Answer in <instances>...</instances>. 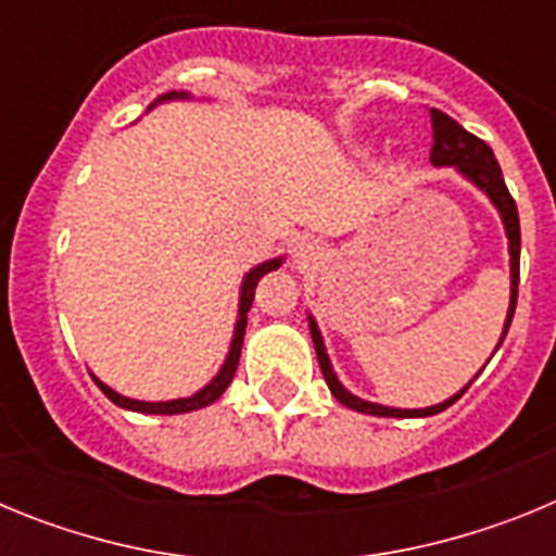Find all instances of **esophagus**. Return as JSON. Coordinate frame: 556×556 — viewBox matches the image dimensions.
Instances as JSON below:
<instances>
[{
  "label": "esophagus",
  "instance_id": "esophagus-1",
  "mask_svg": "<svg viewBox=\"0 0 556 556\" xmlns=\"http://www.w3.org/2000/svg\"><path fill=\"white\" fill-rule=\"evenodd\" d=\"M294 258H298V262H308V258H312V250H308L306 244H298V248H294Z\"/></svg>",
  "mask_w": 556,
  "mask_h": 556
}]
</instances>
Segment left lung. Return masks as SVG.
<instances>
[{"mask_svg":"<svg viewBox=\"0 0 556 556\" xmlns=\"http://www.w3.org/2000/svg\"><path fill=\"white\" fill-rule=\"evenodd\" d=\"M429 119H431V164L437 166H456V169L465 175V178L473 180L481 191H488L490 200L495 203V208L501 211V219H504V228H507L509 236V262H513V301H509V314H507V326H504V333H501V342L507 337L509 323H513L515 314V303H518V278H520V223H518V205H515L513 194H509L507 184H504V175H501V166L495 161L493 150H490L479 136L468 132L465 127L459 125L456 119H451L448 113L437 111V108H429ZM312 326V339H314V351H317V362H320L323 378H326L328 390L331 395L337 397L339 404H345L348 409L365 412V415H376V417H429L437 415V412L448 409L451 404H456L468 387L473 384L470 381L468 387L462 392H456L454 397H448L445 404L429 406V409H390V406H378V404H367L362 397L351 395L345 387L339 384L337 376H333L331 365H328L326 348H323V337L317 331V323L308 320ZM498 342V345H501ZM498 351V348H495Z\"/></svg>","mask_w":556,"mask_h":556,"instance_id":"obj_1","label":"left lung"}]
</instances>
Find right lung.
<instances>
[{
    "mask_svg": "<svg viewBox=\"0 0 556 556\" xmlns=\"http://www.w3.org/2000/svg\"><path fill=\"white\" fill-rule=\"evenodd\" d=\"M169 97H184V94H166L161 97V100H169ZM281 264V258H273V262H264L262 267H255L253 273H248V278H244V287H242V301H239V320H236V333H233V345H230V353H228V362L223 365V370H219V376L211 381L208 387H203V390L198 392V395L191 397H178V401H166V404H147V401H130V397L119 395V392H113L111 387H105L102 381H97V387H100L102 392H105L108 397H111L113 404L122 406V409H132V412H147V415H180V412H194V409H203V406L214 404L219 395H223L225 390H228V384L233 381V372H236V365H239V356H242V342H244V326H248V312L250 306H253V298H255V283H258V278L262 275H267L269 269H275Z\"/></svg>",
    "mask_w": 556,
    "mask_h": 556,
    "instance_id": "right-lung-1",
    "label": "right lung"
}]
</instances>
